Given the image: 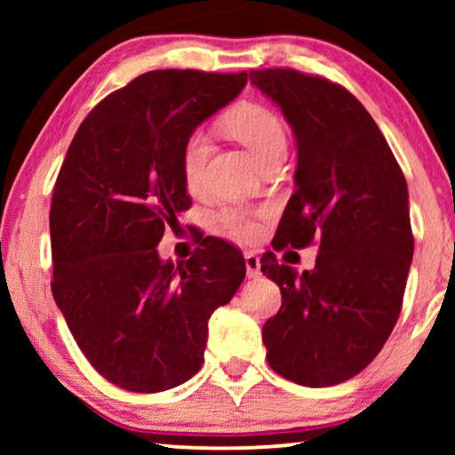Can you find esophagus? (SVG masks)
<instances>
[{
	"instance_id": "1",
	"label": "esophagus",
	"mask_w": 455,
	"mask_h": 455,
	"mask_svg": "<svg viewBox=\"0 0 455 455\" xmlns=\"http://www.w3.org/2000/svg\"><path fill=\"white\" fill-rule=\"evenodd\" d=\"M244 263H246V273L248 277H259L260 275V259L257 252L248 251L244 254Z\"/></svg>"
}]
</instances>
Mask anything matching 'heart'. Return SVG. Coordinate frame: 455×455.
<instances>
[{
    "label": "heart",
    "mask_w": 455,
    "mask_h": 455,
    "mask_svg": "<svg viewBox=\"0 0 455 455\" xmlns=\"http://www.w3.org/2000/svg\"><path fill=\"white\" fill-rule=\"evenodd\" d=\"M223 126L235 140H240L260 165L279 155H285L288 136H285L283 122L275 111L263 105H246L232 111L223 122ZM211 157V139L203 130L188 134L182 147V176L190 192H201L204 186V173ZM220 220L223 228L235 240H252L259 234V223L251 211L240 207H228L221 211Z\"/></svg>",
    "instance_id": "1"
}]
</instances>
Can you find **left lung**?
I'll return each mask as SVG.
<instances>
[{"label": "left lung", "mask_w": 455, "mask_h": 455, "mask_svg": "<svg viewBox=\"0 0 455 455\" xmlns=\"http://www.w3.org/2000/svg\"><path fill=\"white\" fill-rule=\"evenodd\" d=\"M251 83L282 108L298 147L273 248L319 242L313 271L273 252L260 259L282 290V308L263 325L267 363L298 385L329 387L366 369L400 316L414 252L406 178L344 86L291 68L252 70Z\"/></svg>", "instance_id": "left-lung-1"}]
</instances>
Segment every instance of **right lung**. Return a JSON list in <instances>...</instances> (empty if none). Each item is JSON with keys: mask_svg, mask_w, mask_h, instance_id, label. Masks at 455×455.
Masks as SVG:
<instances>
[{"mask_svg": "<svg viewBox=\"0 0 455 455\" xmlns=\"http://www.w3.org/2000/svg\"><path fill=\"white\" fill-rule=\"evenodd\" d=\"M246 72L153 70L95 105L55 180L53 300L99 375L157 394L196 375L209 319L244 282L238 248L207 235L161 260L165 228L190 209L182 147L244 89Z\"/></svg>", "mask_w": 455, "mask_h": 455, "instance_id": "right-lung-1", "label": "right lung"}]
</instances>
